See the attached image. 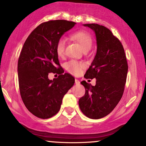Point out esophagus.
<instances>
[{
  "label": "esophagus",
  "instance_id": "obj_1",
  "mask_svg": "<svg viewBox=\"0 0 146 146\" xmlns=\"http://www.w3.org/2000/svg\"><path fill=\"white\" fill-rule=\"evenodd\" d=\"M75 83H76V85H79V84H80V82L78 80V79H76V80H75Z\"/></svg>",
  "mask_w": 146,
  "mask_h": 146
}]
</instances>
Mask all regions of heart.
Returning a JSON list of instances; mask_svg holds the SVG:
<instances>
[{"label": "heart", "mask_w": 146, "mask_h": 146, "mask_svg": "<svg viewBox=\"0 0 146 146\" xmlns=\"http://www.w3.org/2000/svg\"><path fill=\"white\" fill-rule=\"evenodd\" d=\"M70 36L74 41L80 44L84 50L91 48V45H92V39L88 33L82 31L76 32V33H73ZM65 48L66 39L64 37H61L58 39L55 46L56 53L58 57H64L65 53ZM65 67L66 70L71 74L78 75L80 73L82 69L84 67V64L76 60H70L66 63Z\"/></svg>", "instance_id": "obj_1"}]
</instances>
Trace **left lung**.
Masks as SVG:
<instances>
[{
  "mask_svg": "<svg viewBox=\"0 0 146 146\" xmlns=\"http://www.w3.org/2000/svg\"><path fill=\"white\" fill-rule=\"evenodd\" d=\"M95 32L97 52L86 79H96L95 86L81 82L85 94L79 100L82 112L92 119H99L113 111L121 100L127 79L128 65L122 44L103 25L84 24Z\"/></svg>",
  "mask_w": 146,
  "mask_h": 146,
  "instance_id": "1",
  "label": "left lung"
}]
</instances>
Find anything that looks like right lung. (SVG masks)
Wrapping results in <instances>:
<instances>
[{
	"label": "right lung",
	"instance_id": "1",
	"mask_svg": "<svg viewBox=\"0 0 146 146\" xmlns=\"http://www.w3.org/2000/svg\"><path fill=\"white\" fill-rule=\"evenodd\" d=\"M76 23L54 20L38 25L24 43L18 61L19 90L24 105L36 117L46 119L60 110L64 96L75 83L68 73L62 74L55 46L58 39ZM50 72L60 74L53 81Z\"/></svg>",
	"mask_w": 146,
	"mask_h": 146
}]
</instances>
